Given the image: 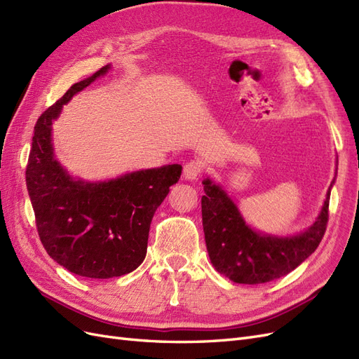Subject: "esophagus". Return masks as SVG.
<instances>
[{"instance_id":"esophagus-1","label":"esophagus","mask_w":359,"mask_h":359,"mask_svg":"<svg viewBox=\"0 0 359 359\" xmlns=\"http://www.w3.org/2000/svg\"><path fill=\"white\" fill-rule=\"evenodd\" d=\"M202 170H203V166L199 160H190L189 163H186V166H184L182 175L186 180L191 181V180H196L202 173Z\"/></svg>"}]
</instances>
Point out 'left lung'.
Masks as SVG:
<instances>
[{"mask_svg":"<svg viewBox=\"0 0 359 359\" xmlns=\"http://www.w3.org/2000/svg\"><path fill=\"white\" fill-rule=\"evenodd\" d=\"M202 224L214 268L233 283L259 285L289 274L314 253L328 224L330 194L306 232L292 238L260 235L248 227L227 194L206 178L202 181Z\"/></svg>","mask_w":359,"mask_h":359,"instance_id":"obj_1","label":"left lung"}]
</instances>
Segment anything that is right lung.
Returning <instances> with one entry per match:
<instances>
[{
	"instance_id": "add662e5",
	"label": "right lung",
	"mask_w": 359,
	"mask_h": 359,
	"mask_svg": "<svg viewBox=\"0 0 359 359\" xmlns=\"http://www.w3.org/2000/svg\"><path fill=\"white\" fill-rule=\"evenodd\" d=\"M107 70L104 66L72 85L40 115L25 172L43 247L62 268L88 278L121 277L144 262L151 220L182 170L181 165H168L83 182L60 166L50 142L52 121L62 104Z\"/></svg>"
}]
</instances>
